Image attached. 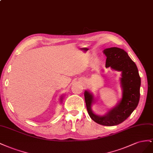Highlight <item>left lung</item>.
<instances>
[{
  "mask_svg": "<svg viewBox=\"0 0 153 153\" xmlns=\"http://www.w3.org/2000/svg\"><path fill=\"white\" fill-rule=\"evenodd\" d=\"M103 53L106 56V68L110 67L113 71L121 72L122 98L103 115L95 114L91 110L96 99L88 90L85 91V99L87 111L91 119L101 125L113 126L124 122L137 107L140 95L141 79L136 64L124 50L111 47L104 49Z\"/></svg>",
  "mask_w": 153,
  "mask_h": 153,
  "instance_id": "1",
  "label": "left lung"
}]
</instances>
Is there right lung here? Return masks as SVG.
<instances>
[{
    "instance_id": "1",
    "label": "right lung",
    "mask_w": 153,
    "mask_h": 153,
    "mask_svg": "<svg viewBox=\"0 0 153 153\" xmlns=\"http://www.w3.org/2000/svg\"><path fill=\"white\" fill-rule=\"evenodd\" d=\"M63 95L61 96V97H60V102L61 103H62L63 101Z\"/></svg>"
}]
</instances>
